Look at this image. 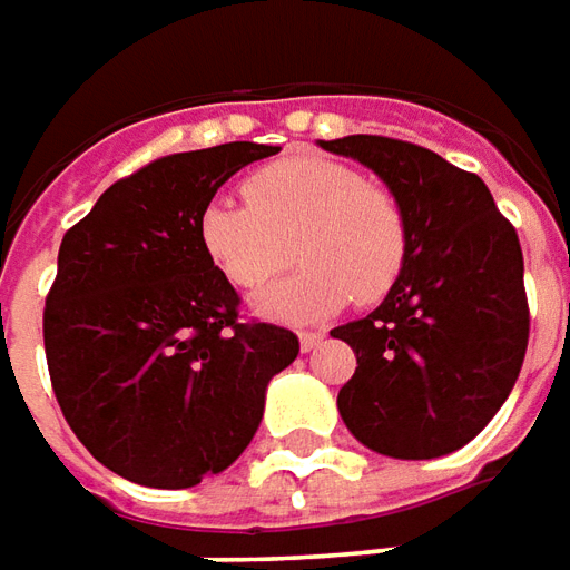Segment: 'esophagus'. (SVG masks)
Masks as SVG:
<instances>
[{"mask_svg":"<svg viewBox=\"0 0 570 570\" xmlns=\"http://www.w3.org/2000/svg\"><path fill=\"white\" fill-rule=\"evenodd\" d=\"M321 343H324V331H302V334H299V346H302V352H312V350H317V346H321Z\"/></svg>","mask_w":570,"mask_h":570,"instance_id":"1","label":"esophagus"}]
</instances>
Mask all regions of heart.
Returning <instances> with one entry per match:
<instances>
[{
	"label": "heart",
	"mask_w": 570,
	"mask_h": 570,
	"mask_svg": "<svg viewBox=\"0 0 570 570\" xmlns=\"http://www.w3.org/2000/svg\"><path fill=\"white\" fill-rule=\"evenodd\" d=\"M246 203L215 199L199 215L212 265L246 293L281 277L293 255L305 268L258 299L281 321H315L343 302L386 299L409 265L412 227L393 189L321 155H289L243 184ZM294 249L289 250L288 246Z\"/></svg>",
	"instance_id": "heart-1"
}]
</instances>
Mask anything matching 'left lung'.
Here are the masks:
<instances>
[{
	"mask_svg": "<svg viewBox=\"0 0 570 570\" xmlns=\"http://www.w3.org/2000/svg\"><path fill=\"white\" fill-rule=\"evenodd\" d=\"M321 146L381 174L412 227L393 293L331 331L358 358L336 396L340 415L381 455H449L490 424L524 365L530 308L518 234L478 174L424 146L371 134Z\"/></svg>",
	"mask_w": 570,
	"mask_h": 570,
	"instance_id": "obj_1",
	"label": "left lung"
}]
</instances>
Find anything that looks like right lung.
Returning <instances> with one entry per match:
<instances>
[{
    "label": "right lung",
    "instance_id": "add662e5",
    "mask_svg": "<svg viewBox=\"0 0 570 570\" xmlns=\"http://www.w3.org/2000/svg\"><path fill=\"white\" fill-rule=\"evenodd\" d=\"M281 153L224 142L161 155L99 196L61 239L42 308L58 409L96 462L184 490L239 459L265 386L299 355L243 302L199 243V215L243 165Z\"/></svg>",
    "mask_w": 570,
    "mask_h": 570
}]
</instances>
